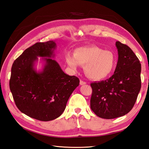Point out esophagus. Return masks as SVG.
<instances>
[{"label":"esophagus","instance_id":"obj_1","mask_svg":"<svg viewBox=\"0 0 149 149\" xmlns=\"http://www.w3.org/2000/svg\"><path fill=\"white\" fill-rule=\"evenodd\" d=\"M79 84H80L81 85H84V84H86V82L83 81H82V80H80Z\"/></svg>","mask_w":149,"mask_h":149}]
</instances>
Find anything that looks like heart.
I'll return each mask as SVG.
<instances>
[{
    "mask_svg": "<svg viewBox=\"0 0 149 149\" xmlns=\"http://www.w3.org/2000/svg\"><path fill=\"white\" fill-rule=\"evenodd\" d=\"M66 61L73 70H77L79 65L84 66V74L88 78L101 80L107 78L114 71L116 56L112 51L91 46L76 49L74 55L68 54Z\"/></svg>",
    "mask_w": 149,
    "mask_h": 149,
    "instance_id": "1",
    "label": "heart"
}]
</instances>
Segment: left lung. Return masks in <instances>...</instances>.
I'll list each match as a JSON object with an SVG mask.
<instances>
[{
    "mask_svg": "<svg viewBox=\"0 0 149 149\" xmlns=\"http://www.w3.org/2000/svg\"><path fill=\"white\" fill-rule=\"evenodd\" d=\"M118 61L111 77L91 84L92 111L102 119H114L127 114L136 103L141 88V65L127 45L116 42Z\"/></svg>",
    "mask_w": 149,
    "mask_h": 149,
    "instance_id": "left-lung-1",
    "label": "left lung"
}]
</instances>
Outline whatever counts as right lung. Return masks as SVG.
<instances>
[{"label":"right lung","instance_id":"obj_1","mask_svg":"<svg viewBox=\"0 0 149 149\" xmlns=\"http://www.w3.org/2000/svg\"><path fill=\"white\" fill-rule=\"evenodd\" d=\"M54 41L38 42L26 49L13 62L9 81L17 107L31 118L49 121L60 117L68 100L79 84L74 76L65 73L54 58ZM38 57H45L44 68H34Z\"/></svg>","mask_w":149,"mask_h":149}]
</instances>
